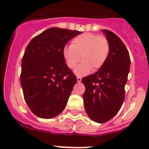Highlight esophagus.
Returning a JSON list of instances; mask_svg holds the SVG:
<instances>
[{"mask_svg":"<svg viewBox=\"0 0 149 149\" xmlns=\"http://www.w3.org/2000/svg\"><path fill=\"white\" fill-rule=\"evenodd\" d=\"M81 81H82V79H81V77H77V81L78 83H81Z\"/></svg>","mask_w":149,"mask_h":149,"instance_id":"esophagus-1","label":"esophagus"}]
</instances>
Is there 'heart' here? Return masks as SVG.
Here are the masks:
<instances>
[{
	"label": "heart",
	"instance_id": "obj_1",
	"mask_svg": "<svg viewBox=\"0 0 149 149\" xmlns=\"http://www.w3.org/2000/svg\"><path fill=\"white\" fill-rule=\"evenodd\" d=\"M110 52V44L106 37L86 33L76 36L71 46L63 49V57L68 68H75L81 57L82 63L74 73L78 76L89 74L92 69L98 70L103 66Z\"/></svg>",
	"mask_w": 149,
	"mask_h": 149
}]
</instances>
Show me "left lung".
<instances>
[{
  "label": "left lung",
  "instance_id": "1",
  "mask_svg": "<svg viewBox=\"0 0 149 149\" xmlns=\"http://www.w3.org/2000/svg\"><path fill=\"white\" fill-rule=\"evenodd\" d=\"M102 31L110 44L107 59L98 72L82 79L85 110L98 123L110 120L122 107L131 65L128 51L119 36L110 30Z\"/></svg>",
  "mask_w": 149,
  "mask_h": 149
}]
</instances>
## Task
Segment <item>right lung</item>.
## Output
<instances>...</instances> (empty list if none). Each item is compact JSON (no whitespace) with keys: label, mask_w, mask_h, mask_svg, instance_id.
Listing matches in <instances>:
<instances>
[{"label":"right lung","mask_w":149,"mask_h":149,"mask_svg":"<svg viewBox=\"0 0 149 149\" xmlns=\"http://www.w3.org/2000/svg\"><path fill=\"white\" fill-rule=\"evenodd\" d=\"M81 33L51 27L27 45L22 60L21 84L26 103L36 116L51 119L65 109L77 78L65 64L63 49Z\"/></svg>","instance_id":"obj_1"}]
</instances>
